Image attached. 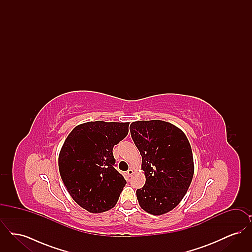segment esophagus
Wrapping results in <instances>:
<instances>
[{
  "label": "esophagus",
  "instance_id": "obj_1",
  "mask_svg": "<svg viewBox=\"0 0 252 252\" xmlns=\"http://www.w3.org/2000/svg\"><path fill=\"white\" fill-rule=\"evenodd\" d=\"M126 174H127L128 177H130V176H132V174H133V170H132V169H128V170L126 171Z\"/></svg>",
  "mask_w": 252,
  "mask_h": 252
}]
</instances>
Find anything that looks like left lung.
<instances>
[{"instance_id":"left-lung-1","label":"left lung","mask_w":252,"mask_h":252,"mask_svg":"<svg viewBox=\"0 0 252 252\" xmlns=\"http://www.w3.org/2000/svg\"><path fill=\"white\" fill-rule=\"evenodd\" d=\"M129 128L145 176L138 201L146 213L161 216L179 205L192 182L191 145L181 129L164 121H137Z\"/></svg>"}]
</instances>
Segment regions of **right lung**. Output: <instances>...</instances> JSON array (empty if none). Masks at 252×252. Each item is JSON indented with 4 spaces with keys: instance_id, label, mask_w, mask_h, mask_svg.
I'll return each mask as SVG.
<instances>
[{
    "instance_id": "obj_1",
    "label": "right lung",
    "mask_w": 252,
    "mask_h": 252,
    "mask_svg": "<svg viewBox=\"0 0 252 252\" xmlns=\"http://www.w3.org/2000/svg\"><path fill=\"white\" fill-rule=\"evenodd\" d=\"M129 123L95 121L78 125L59 156L60 177L72 199L93 214L113 208L126 181L114 168L112 149L128 133Z\"/></svg>"
}]
</instances>
